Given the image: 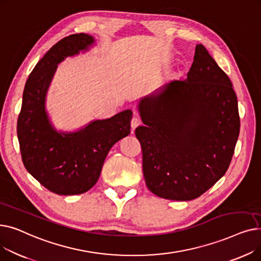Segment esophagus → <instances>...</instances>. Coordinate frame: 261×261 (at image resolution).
I'll list each match as a JSON object with an SVG mask.
<instances>
[{
  "label": "esophagus",
  "mask_w": 261,
  "mask_h": 261,
  "mask_svg": "<svg viewBox=\"0 0 261 261\" xmlns=\"http://www.w3.org/2000/svg\"><path fill=\"white\" fill-rule=\"evenodd\" d=\"M140 125V119H139V117L138 116H133L132 117V119H131V128H132V133H133V131H134V129L138 127Z\"/></svg>",
  "instance_id": "esophagus-1"
}]
</instances>
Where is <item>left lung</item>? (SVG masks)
I'll return each mask as SVG.
<instances>
[{
	"mask_svg": "<svg viewBox=\"0 0 261 261\" xmlns=\"http://www.w3.org/2000/svg\"><path fill=\"white\" fill-rule=\"evenodd\" d=\"M139 110L144 126L135 135L151 193L193 200L224 175L239 136L238 100L230 79L202 44L187 78L167 82L142 99Z\"/></svg>",
	"mask_w": 261,
	"mask_h": 261,
	"instance_id": "obj_1",
	"label": "left lung"
}]
</instances>
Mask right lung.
<instances>
[{
	"label": "right lung",
	"mask_w": 261,
	"mask_h": 261,
	"mask_svg": "<svg viewBox=\"0 0 261 261\" xmlns=\"http://www.w3.org/2000/svg\"><path fill=\"white\" fill-rule=\"evenodd\" d=\"M94 43L87 34L70 35L55 44L27 79L17 134L24 166L46 189L57 195H80L98 181L111 147L130 133L131 110L91 122L75 133H58L44 110V99L57 64Z\"/></svg>",
	"instance_id": "add662e5"
}]
</instances>
